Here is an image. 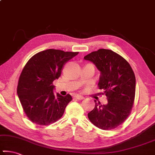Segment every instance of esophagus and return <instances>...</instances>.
Listing matches in <instances>:
<instances>
[{"instance_id": "obj_1", "label": "esophagus", "mask_w": 155, "mask_h": 155, "mask_svg": "<svg viewBox=\"0 0 155 155\" xmlns=\"http://www.w3.org/2000/svg\"><path fill=\"white\" fill-rule=\"evenodd\" d=\"M75 98H76V99H78V100H82V99H84V98L82 96H80V95L75 96Z\"/></svg>"}]
</instances>
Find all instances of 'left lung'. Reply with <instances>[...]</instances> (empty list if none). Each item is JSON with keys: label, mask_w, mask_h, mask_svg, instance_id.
<instances>
[{"label": "left lung", "mask_w": 155, "mask_h": 155, "mask_svg": "<svg viewBox=\"0 0 155 155\" xmlns=\"http://www.w3.org/2000/svg\"><path fill=\"white\" fill-rule=\"evenodd\" d=\"M101 72L98 88L104 89L107 104L95 100V107L88 113L90 122L103 130L122 124L131 113L136 92V78L131 66L122 57L110 50L100 49L84 57Z\"/></svg>", "instance_id": "8db88e82"}]
</instances>
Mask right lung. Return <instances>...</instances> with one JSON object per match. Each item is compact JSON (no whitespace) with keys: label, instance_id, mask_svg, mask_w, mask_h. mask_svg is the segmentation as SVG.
<instances>
[{"label":"right lung","instance_id":"1","mask_svg":"<svg viewBox=\"0 0 155 155\" xmlns=\"http://www.w3.org/2000/svg\"><path fill=\"white\" fill-rule=\"evenodd\" d=\"M78 53L49 49L35 54L26 63L19 76L17 95L31 122L49 125L64 115L72 97L55 95L53 81L61 76L65 64Z\"/></svg>","mask_w":155,"mask_h":155}]
</instances>
